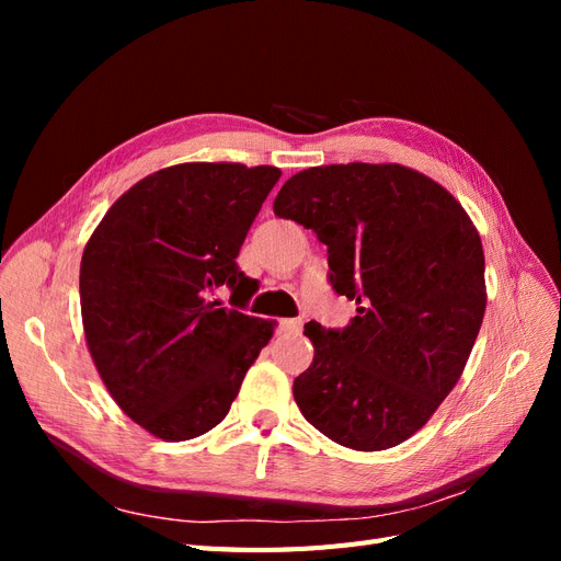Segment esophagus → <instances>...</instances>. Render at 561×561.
<instances>
[{
    "mask_svg": "<svg viewBox=\"0 0 561 561\" xmlns=\"http://www.w3.org/2000/svg\"><path fill=\"white\" fill-rule=\"evenodd\" d=\"M278 328L283 330V332H301V320L299 318H283L280 322H278Z\"/></svg>",
    "mask_w": 561,
    "mask_h": 561,
    "instance_id": "34e87169",
    "label": "esophagus"
}]
</instances>
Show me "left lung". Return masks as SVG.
<instances>
[{
    "label": "left lung",
    "mask_w": 561,
    "mask_h": 561,
    "mask_svg": "<svg viewBox=\"0 0 561 561\" xmlns=\"http://www.w3.org/2000/svg\"><path fill=\"white\" fill-rule=\"evenodd\" d=\"M274 213L328 245L330 283L358 304L346 330L304 325L313 363L299 412L332 443L381 451L428 423L461 379L486 309L484 250L443 184L400 163L316 165Z\"/></svg>",
    "instance_id": "left-lung-1"
}]
</instances>
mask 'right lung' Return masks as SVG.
Wrapping results in <instances>:
<instances>
[{
  "instance_id": "1",
  "label": "right lung",
  "mask_w": 561,
  "mask_h": 561,
  "mask_svg": "<svg viewBox=\"0 0 561 561\" xmlns=\"http://www.w3.org/2000/svg\"><path fill=\"white\" fill-rule=\"evenodd\" d=\"M278 178L276 165L225 161L161 168L114 201L83 248L81 322L98 375L165 443L215 428L274 336V320L210 297L222 285L252 295L236 257Z\"/></svg>"
}]
</instances>
